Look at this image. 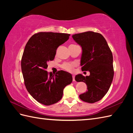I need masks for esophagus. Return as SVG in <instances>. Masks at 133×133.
<instances>
[{"label": "esophagus", "mask_w": 133, "mask_h": 133, "mask_svg": "<svg viewBox=\"0 0 133 133\" xmlns=\"http://www.w3.org/2000/svg\"><path fill=\"white\" fill-rule=\"evenodd\" d=\"M72 81H75V75H72Z\"/></svg>", "instance_id": "obj_1"}]
</instances>
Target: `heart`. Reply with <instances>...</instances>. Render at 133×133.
Segmentation results:
<instances>
[{
  "instance_id": "heart-1",
  "label": "heart",
  "mask_w": 133,
  "mask_h": 133,
  "mask_svg": "<svg viewBox=\"0 0 133 133\" xmlns=\"http://www.w3.org/2000/svg\"><path fill=\"white\" fill-rule=\"evenodd\" d=\"M71 45H70V46H71ZM75 66L76 64L75 63H64L63 64H62L61 68L66 71H68L69 72H72L74 71V70Z\"/></svg>"
}]
</instances>
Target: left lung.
<instances>
[{
    "instance_id": "obj_1",
    "label": "left lung",
    "mask_w": 133,
    "mask_h": 133,
    "mask_svg": "<svg viewBox=\"0 0 133 133\" xmlns=\"http://www.w3.org/2000/svg\"><path fill=\"white\" fill-rule=\"evenodd\" d=\"M82 49V70L89 71V76H75L77 82H83L87 91L79 95L81 100L93 103L100 101L111 86L114 77L113 57L106 39L101 34L87 31L72 36Z\"/></svg>"
}]
</instances>
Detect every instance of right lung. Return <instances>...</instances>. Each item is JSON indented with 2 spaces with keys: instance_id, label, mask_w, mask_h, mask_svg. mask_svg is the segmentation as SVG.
Listing matches in <instances>:
<instances>
[{
  "instance_id": "add662e5",
  "label": "right lung",
  "mask_w": 133,
  "mask_h": 133,
  "mask_svg": "<svg viewBox=\"0 0 133 133\" xmlns=\"http://www.w3.org/2000/svg\"><path fill=\"white\" fill-rule=\"evenodd\" d=\"M64 33L41 32L28 41L22 56L21 68L24 84L30 94L44 105L58 102L63 89L72 81V75L64 71L55 75L48 72L47 62L55 58L57 48L69 39Z\"/></svg>"
}]
</instances>
